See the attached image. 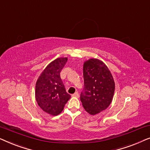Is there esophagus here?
Segmentation results:
<instances>
[{
	"mask_svg": "<svg viewBox=\"0 0 150 150\" xmlns=\"http://www.w3.org/2000/svg\"><path fill=\"white\" fill-rule=\"evenodd\" d=\"M71 96H72V97L79 98V93H78V92L76 91V92H75V93H74V94H72V95H71Z\"/></svg>",
	"mask_w": 150,
	"mask_h": 150,
	"instance_id": "1",
	"label": "esophagus"
}]
</instances>
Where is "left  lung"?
<instances>
[{
	"label": "left lung",
	"mask_w": 150,
	"mask_h": 150,
	"mask_svg": "<svg viewBox=\"0 0 150 150\" xmlns=\"http://www.w3.org/2000/svg\"><path fill=\"white\" fill-rule=\"evenodd\" d=\"M84 88L81 101L88 113L98 114L108 107L113 98L115 81L105 63L90 59L83 65Z\"/></svg>",
	"instance_id": "8db88e82"
}]
</instances>
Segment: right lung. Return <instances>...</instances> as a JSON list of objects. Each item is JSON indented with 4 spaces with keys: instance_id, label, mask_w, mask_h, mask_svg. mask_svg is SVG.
Masks as SVG:
<instances>
[{
    "instance_id": "right-lung-1",
    "label": "right lung",
    "mask_w": 150,
    "mask_h": 150,
    "mask_svg": "<svg viewBox=\"0 0 150 150\" xmlns=\"http://www.w3.org/2000/svg\"><path fill=\"white\" fill-rule=\"evenodd\" d=\"M67 57L57 58L47 65L35 85V99L44 112L52 116L60 114L71 96L65 91L60 72Z\"/></svg>"
}]
</instances>
